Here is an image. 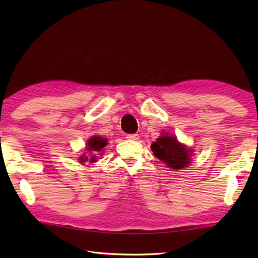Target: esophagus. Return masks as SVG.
I'll return each instance as SVG.
<instances>
[{"instance_id":"esophagus-1","label":"esophagus","mask_w":258,"mask_h":258,"mask_svg":"<svg viewBox=\"0 0 258 258\" xmlns=\"http://www.w3.org/2000/svg\"><path fill=\"white\" fill-rule=\"evenodd\" d=\"M126 138H127L128 140H131V141H136V140H139V134H128L127 136H126Z\"/></svg>"}]
</instances>
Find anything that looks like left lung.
Segmentation results:
<instances>
[{"instance_id":"8db88e82","label":"left lung","mask_w":258,"mask_h":258,"mask_svg":"<svg viewBox=\"0 0 258 258\" xmlns=\"http://www.w3.org/2000/svg\"><path fill=\"white\" fill-rule=\"evenodd\" d=\"M151 150L158 160L173 169H182L188 166L193 155V151L179 143L175 136H169L167 133H162L160 138L153 142Z\"/></svg>"}]
</instances>
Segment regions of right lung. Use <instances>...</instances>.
I'll list each match as a JSON object with an SVG mask.
<instances>
[{
  "mask_svg": "<svg viewBox=\"0 0 258 258\" xmlns=\"http://www.w3.org/2000/svg\"><path fill=\"white\" fill-rule=\"evenodd\" d=\"M86 145H87L86 150L90 153H92L91 157L89 158V156L83 154V155H81L80 161H81V163H85L86 161L90 160L91 163H94L97 161V155H101L104 151V147L107 145V140L101 138V136L95 135V136H92V138L87 141Z\"/></svg>",
  "mask_w": 258,
  "mask_h": 258,
  "instance_id": "1",
  "label": "right lung"
}]
</instances>
